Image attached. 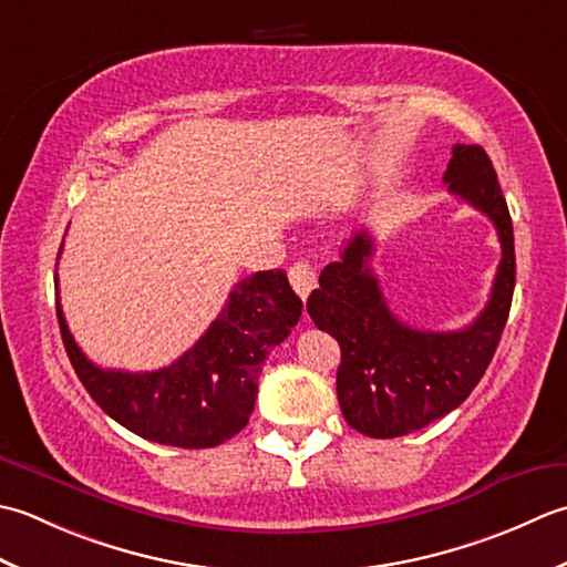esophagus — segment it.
<instances>
[{
  "label": "esophagus",
  "mask_w": 567,
  "mask_h": 567,
  "mask_svg": "<svg viewBox=\"0 0 567 567\" xmlns=\"http://www.w3.org/2000/svg\"><path fill=\"white\" fill-rule=\"evenodd\" d=\"M288 281H291L298 298L306 300L310 296V291H313V288H316V271L310 269V264L296 261L293 267L288 269Z\"/></svg>",
  "instance_id": "obj_1"
}]
</instances>
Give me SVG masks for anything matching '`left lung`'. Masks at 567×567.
Here are the masks:
<instances>
[{
    "label": "left lung",
    "instance_id": "left-lung-1",
    "mask_svg": "<svg viewBox=\"0 0 567 567\" xmlns=\"http://www.w3.org/2000/svg\"><path fill=\"white\" fill-rule=\"evenodd\" d=\"M443 183L487 215L502 241L489 303L472 326L453 332L415 330L391 313L372 271L374 239L367 229L348 241L340 261L322 269L320 288L308 298V316L340 344V411L369 437L421 431L457 409L487 372L509 318L514 227L487 152L455 144Z\"/></svg>",
    "mask_w": 567,
    "mask_h": 567
}]
</instances>
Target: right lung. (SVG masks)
Segmentation results:
<instances>
[{"label": "right lung", "mask_w": 567, "mask_h": 567, "mask_svg": "<svg viewBox=\"0 0 567 567\" xmlns=\"http://www.w3.org/2000/svg\"><path fill=\"white\" fill-rule=\"evenodd\" d=\"M300 310L286 271H257L229 291L213 326L171 367L120 372L87 360L55 300L68 360L97 406L146 441L195 450L215 447L245 429L261 367L288 338Z\"/></svg>", "instance_id": "1"}]
</instances>
